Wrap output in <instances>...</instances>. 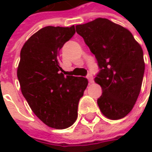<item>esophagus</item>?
Returning a JSON list of instances; mask_svg holds the SVG:
<instances>
[{
  "mask_svg": "<svg viewBox=\"0 0 152 152\" xmlns=\"http://www.w3.org/2000/svg\"><path fill=\"white\" fill-rule=\"evenodd\" d=\"M87 78H88V80H89V82H90L91 83H93V76H92L91 73H89V74L87 75Z\"/></svg>",
  "mask_w": 152,
  "mask_h": 152,
  "instance_id": "obj_1",
  "label": "esophagus"
}]
</instances>
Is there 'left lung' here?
<instances>
[{
  "label": "left lung",
  "instance_id": "left-lung-1",
  "mask_svg": "<svg viewBox=\"0 0 152 152\" xmlns=\"http://www.w3.org/2000/svg\"><path fill=\"white\" fill-rule=\"evenodd\" d=\"M76 32L95 55L99 72L95 77L103 91L97 102L111 120L125 117L139 96L144 74L143 53L132 33L106 18L76 26Z\"/></svg>",
  "mask_w": 152,
  "mask_h": 152
}]
</instances>
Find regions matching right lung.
<instances>
[{"label": "right lung", "mask_w": 152, "mask_h": 152, "mask_svg": "<svg viewBox=\"0 0 152 152\" xmlns=\"http://www.w3.org/2000/svg\"><path fill=\"white\" fill-rule=\"evenodd\" d=\"M76 33L75 26H46L23 46L17 78L36 116L47 126L63 129L74 124L80 99L88 85L85 77L67 75L59 52Z\"/></svg>", "instance_id": "add662e5"}]
</instances>
